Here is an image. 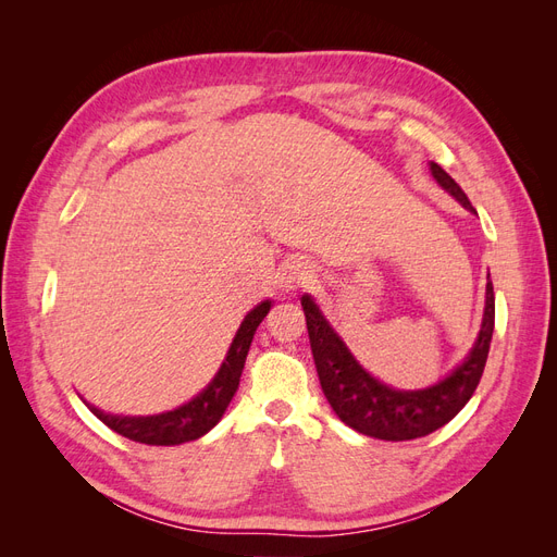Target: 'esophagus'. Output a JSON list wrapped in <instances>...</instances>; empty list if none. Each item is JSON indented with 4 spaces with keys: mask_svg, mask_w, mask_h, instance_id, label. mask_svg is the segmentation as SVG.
Returning a JSON list of instances; mask_svg holds the SVG:
<instances>
[{
    "mask_svg": "<svg viewBox=\"0 0 557 557\" xmlns=\"http://www.w3.org/2000/svg\"><path fill=\"white\" fill-rule=\"evenodd\" d=\"M313 278V264L309 260H290L288 264L283 267V288L285 290H297V288H305L307 283H311Z\"/></svg>",
    "mask_w": 557,
    "mask_h": 557,
    "instance_id": "obj_1",
    "label": "esophagus"
}]
</instances>
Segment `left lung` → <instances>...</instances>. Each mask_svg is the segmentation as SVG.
<instances>
[{
    "label": "left lung",
    "mask_w": 557,
    "mask_h": 557,
    "mask_svg": "<svg viewBox=\"0 0 557 557\" xmlns=\"http://www.w3.org/2000/svg\"><path fill=\"white\" fill-rule=\"evenodd\" d=\"M430 170L444 190L458 199L465 209L476 213L465 190L440 164L430 162ZM301 309H305L307 315V330L320 387H323L330 407L348 428L383 442L418 440V436L444 428L450 418L458 416V411L474 395L483 376L495 330V293L491 278H487L483 325L467 360L448 379L425 387V391H393V387L369 376L352 360L348 348L332 332L327 320L318 311L315 301L309 295L301 297Z\"/></svg>",
    "instance_id": "obj_1"
}]
</instances>
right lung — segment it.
I'll return each instance as SVG.
<instances>
[{
  "mask_svg": "<svg viewBox=\"0 0 557 557\" xmlns=\"http://www.w3.org/2000/svg\"><path fill=\"white\" fill-rule=\"evenodd\" d=\"M269 309H272V305H269V301H262V305H258L244 318V323L237 336H234L221 372H218L215 379L207 385L205 393H199L193 401L183 404V407L160 416H146V418L111 416L90 407V404L88 409L102 420L107 428L127 436V440L137 444L178 446L185 442L199 440L201 434H207L218 420L223 418L227 404L232 401L234 393H237L252 334H256L258 325L262 323V318L269 313Z\"/></svg>",
  "mask_w": 557,
  "mask_h": 557,
  "instance_id": "1",
  "label": "right lung"
}]
</instances>
